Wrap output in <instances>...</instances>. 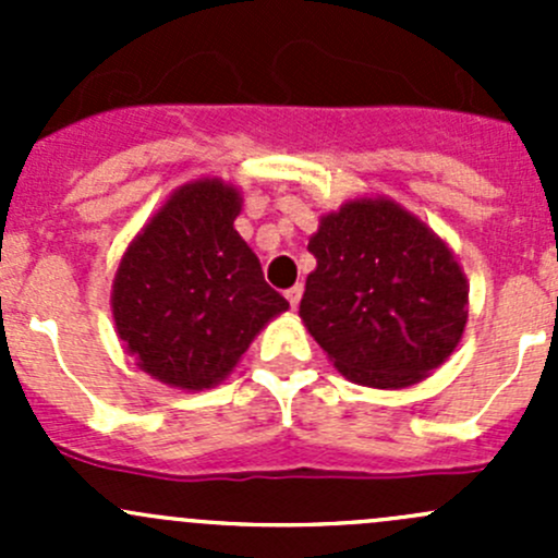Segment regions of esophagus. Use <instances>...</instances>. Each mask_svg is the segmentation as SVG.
<instances>
[{
  "label": "esophagus",
  "instance_id": "esophagus-1",
  "mask_svg": "<svg viewBox=\"0 0 558 558\" xmlns=\"http://www.w3.org/2000/svg\"><path fill=\"white\" fill-rule=\"evenodd\" d=\"M302 286H291L289 291H286V300H289V305H291V311H296V305H300V300H302Z\"/></svg>",
  "mask_w": 558,
  "mask_h": 558
}]
</instances>
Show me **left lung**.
Segmentation results:
<instances>
[{"label": "left lung", "mask_w": 558, "mask_h": 558, "mask_svg": "<svg viewBox=\"0 0 558 558\" xmlns=\"http://www.w3.org/2000/svg\"><path fill=\"white\" fill-rule=\"evenodd\" d=\"M307 251L300 315L353 384L408 388L459 345L470 286L453 251L424 221L378 199L320 216Z\"/></svg>", "instance_id": "8db88e82"}]
</instances>
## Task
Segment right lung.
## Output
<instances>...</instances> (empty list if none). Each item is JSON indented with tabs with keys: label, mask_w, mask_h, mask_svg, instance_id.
Segmentation results:
<instances>
[{
	"label": "right lung",
	"mask_w": 558,
	"mask_h": 558,
	"mask_svg": "<svg viewBox=\"0 0 558 558\" xmlns=\"http://www.w3.org/2000/svg\"><path fill=\"white\" fill-rule=\"evenodd\" d=\"M240 207V191L218 178L180 185L118 264L116 331L161 384L183 391L221 384L253 337L289 311L234 229Z\"/></svg>",
	"instance_id": "add662e5"
}]
</instances>
